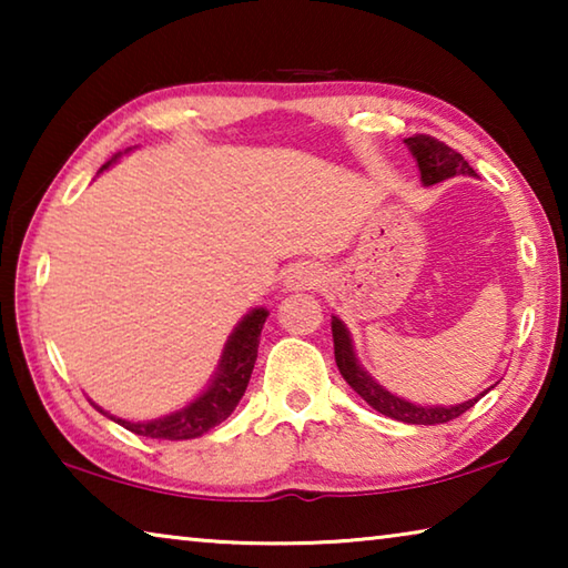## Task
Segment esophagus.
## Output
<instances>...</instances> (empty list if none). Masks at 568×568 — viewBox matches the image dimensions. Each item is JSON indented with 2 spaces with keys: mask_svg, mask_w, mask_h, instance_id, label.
Instances as JSON below:
<instances>
[{
  "mask_svg": "<svg viewBox=\"0 0 568 568\" xmlns=\"http://www.w3.org/2000/svg\"><path fill=\"white\" fill-rule=\"evenodd\" d=\"M313 283H315V277L311 271H307V267H295V271L287 275V287H293V291H297V287H307Z\"/></svg>",
  "mask_w": 568,
  "mask_h": 568,
  "instance_id": "obj_1",
  "label": "esophagus"
}]
</instances>
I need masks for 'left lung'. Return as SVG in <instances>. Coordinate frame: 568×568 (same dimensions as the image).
Here are the masks:
<instances>
[{"instance_id": "1", "label": "left lung", "mask_w": 568, "mask_h": 568, "mask_svg": "<svg viewBox=\"0 0 568 568\" xmlns=\"http://www.w3.org/2000/svg\"><path fill=\"white\" fill-rule=\"evenodd\" d=\"M406 145L410 148L413 155H416L420 180L426 182V185H436V182L454 178V175H476V170L470 168L464 158H460V152L448 148L446 142L430 138V134H413V138H406ZM331 328H333L335 363H338L341 376L348 381V386L358 393V396L368 403L371 408H376L378 413H383V416L396 418L403 423H416V426H436V423H448L458 416H464V413L468 408H474L480 400V396L486 393L484 390L478 398L458 403V406H450V408L416 406V403H408L398 396H393V393L378 386V383L361 368L358 361H355L351 335L338 318H333Z\"/></svg>"}]
</instances>
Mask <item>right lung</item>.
Wrapping results in <instances>:
<instances>
[{"instance_id":"right-lung-1","label":"right lung","mask_w":568,"mask_h":568,"mask_svg":"<svg viewBox=\"0 0 568 568\" xmlns=\"http://www.w3.org/2000/svg\"><path fill=\"white\" fill-rule=\"evenodd\" d=\"M108 165H102V170ZM267 315L271 313H267L265 307H255L253 313L245 315L243 323H240L235 333L230 335L213 386H210L195 403H190L187 408L172 413L168 418H158L150 423H130L118 418L120 426L148 438L185 440L203 436L210 428H215L217 423H223L230 413L235 410L247 388L250 373H253V365L257 358V343H261V331Z\"/></svg>"}]
</instances>
